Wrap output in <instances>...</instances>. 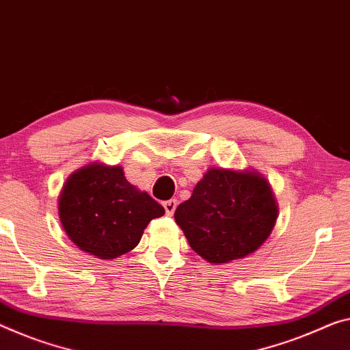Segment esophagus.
Wrapping results in <instances>:
<instances>
[{
	"label": "esophagus",
	"mask_w": 350,
	"mask_h": 350,
	"mask_svg": "<svg viewBox=\"0 0 350 350\" xmlns=\"http://www.w3.org/2000/svg\"><path fill=\"white\" fill-rule=\"evenodd\" d=\"M176 207H177V201H176V199H170V201H165V202H163L165 212H166V215H170V216L174 213Z\"/></svg>",
	"instance_id": "34e87169"
}]
</instances>
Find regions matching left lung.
Listing matches in <instances>:
<instances>
[{
    "label": "left lung",
    "mask_w": 350,
    "mask_h": 350,
    "mask_svg": "<svg viewBox=\"0 0 350 350\" xmlns=\"http://www.w3.org/2000/svg\"><path fill=\"white\" fill-rule=\"evenodd\" d=\"M277 215L273 190L257 171L210 168L191 198L176 208L174 219L193 251L221 265L257 251Z\"/></svg>",
    "instance_id": "obj_1"
}]
</instances>
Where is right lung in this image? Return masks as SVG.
<instances>
[{"label":"right lung","instance_id":"add662e5","mask_svg":"<svg viewBox=\"0 0 350 350\" xmlns=\"http://www.w3.org/2000/svg\"><path fill=\"white\" fill-rule=\"evenodd\" d=\"M165 213L157 201L131 185L121 166L92 162L75 171L60 191V223L75 245L98 258L129 252L149 221Z\"/></svg>","mask_w":350,"mask_h":350}]
</instances>
